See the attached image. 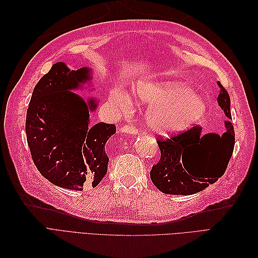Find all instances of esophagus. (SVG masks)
<instances>
[{"instance_id":"1","label":"esophagus","mask_w":258,"mask_h":258,"mask_svg":"<svg viewBox=\"0 0 258 258\" xmlns=\"http://www.w3.org/2000/svg\"><path fill=\"white\" fill-rule=\"evenodd\" d=\"M120 131L122 134H127V135H132V136H137L139 135V131L137 128L132 127V126H123Z\"/></svg>"}]
</instances>
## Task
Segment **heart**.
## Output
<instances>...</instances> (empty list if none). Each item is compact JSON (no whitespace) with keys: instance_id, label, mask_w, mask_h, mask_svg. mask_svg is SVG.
Segmentation results:
<instances>
[{"instance_id":"heart-1","label":"heart","mask_w":258,"mask_h":258,"mask_svg":"<svg viewBox=\"0 0 258 258\" xmlns=\"http://www.w3.org/2000/svg\"><path fill=\"white\" fill-rule=\"evenodd\" d=\"M132 97L139 103L151 105L145 124L155 134L163 136L191 127L207 110L205 100L181 82L140 80L132 86ZM110 98L121 108L128 104V99L120 89H113Z\"/></svg>"}]
</instances>
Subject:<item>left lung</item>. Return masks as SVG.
Listing matches in <instances>:
<instances>
[{"instance_id": "obj_1", "label": "left lung", "mask_w": 258, "mask_h": 258, "mask_svg": "<svg viewBox=\"0 0 258 258\" xmlns=\"http://www.w3.org/2000/svg\"><path fill=\"white\" fill-rule=\"evenodd\" d=\"M217 85V103L228 117L224 134L202 135V128L196 126L176 137L158 140L161 156L151 170V179L161 192L188 196L214 184L225 173L235 146V131L229 120V95L220 82Z\"/></svg>"}]
</instances>
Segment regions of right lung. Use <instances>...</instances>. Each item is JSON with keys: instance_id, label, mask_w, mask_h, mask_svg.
<instances>
[{"instance_id": "1", "label": "right lung", "mask_w": 258, "mask_h": 258, "mask_svg": "<svg viewBox=\"0 0 258 258\" xmlns=\"http://www.w3.org/2000/svg\"><path fill=\"white\" fill-rule=\"evenodd\" d=\"M91 80L92 69L75 71L57 62L38 81L29 103L26 134L33 162L45 178L62 188L96 187L107 171L105 144L116 132L115 124L90 126L89 114L99 101L73 92Z\"/></svg>"}]
</instances>
